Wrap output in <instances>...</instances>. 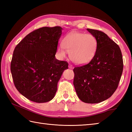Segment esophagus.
Masks as SVG:
<instances>
[{
  "mask_svg": "<svg viewBox=\"0 0 132 132\" xmlns=\"http://www.w3.org/2000/svg\"><path fill=\"white\" fill-rule=\"evenodd\" d=\"M69 69H72L74 68V66L72 65V64H69Z\"/></svg>",
  "mask_w": 132,
  "mask_h": 132,
  "instance_id": "1",
  "label": "esophagus"
}]
</instances>
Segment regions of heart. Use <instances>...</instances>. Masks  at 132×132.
Instances as JSON below:
<instances>
[{"mask_svg": "<svg viewBox=\"0 0 132 132\" xmlns=\"http://www.w3.org/2000/svg\"><path fill=\"white\" fill-rule=\"evenodd\" d=\"M62 47H58L57 52L62 58L69 53L71 60L78 64L89 62L95 55L97 49V40L94 35L80 32H72L66 36L62 41Z\"/></svg>", "mask_w": 132, "mask_h": 132, "instance_id": "1", "label": "heart"}]
</instances>
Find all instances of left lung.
I'll return each instance as SVG.
<instances>
[{"mask_svg":"<svg viewBox=\"0 0 132 132\" xmlns=\"http://www.w3.org/2000/svg\"><path fill=\"white\" fill-rule=\"evenodd\" d=\"M97 40L93 59L85 65L76 67L74 85L78 97L86 103H99L116 91L123 70V61L118 45L105 33L87 29Z\"/></svg>","mask_w":132,"mask_h":132,"instance_id":"8db88e82","label":"left lung"}]
</instances>
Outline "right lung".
I'll use <instances>...</instances> for the list:
<instances>
[{"label": "right lung", "mask_w": 132, "mask_h": 132, "mask_svg": "<svg viewBox=\"0 0 132 132\" xmlns=\"http://www.w3.org/2000/svg\"><path fill=\"white\" fill-rule=\"evenodd\" d=\"M61 27L39 28L30 33L13 51L11 71L16 89L28 99L36 103L52 100L63 72L65 61L55 58L62 35Z\"/></svg>", "instance_id": "add662e5"}]
</instances>
